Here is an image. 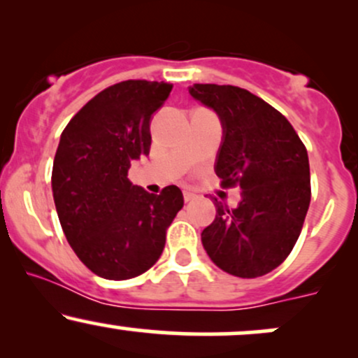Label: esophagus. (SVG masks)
<instances>
[{
    "instance_id": "obj_1",
    "label": "esophagus",
    "mask_w": 358,
    "mask_h": 358,
    "mask_svg": "<svg viewBox=\"0 0 358 358\" xmlns=\"http://www.w3.org/2000/svg\"><path fill=\"white\" fill-rule=\"evenodd\" d=\"M183 199H185V202H192V200L195 199V193L185 192V193H183Z\"/></svg>"
}]
</instances>
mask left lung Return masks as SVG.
Returning a JSON list of instances; mask_svg holds the SVG:
<instances>
[{
	"instance_id": "left-lung-1",
	"label": "left lung",
	"mask_w": 358,
	"mask_h": 358,
	"mask_svg": "<svg viewBox=\"0 0 358 358\" xmlns=\"http://www.w3.org/2000/svg\"><path fill=\"white\" fill-rule=\"evenodd\" d=\"M190 94L224 126L215 173L222 188L241 187L237 208L217 202L202 232L208 257L237 278L264 276L289 256L311 200L308 151L291 122L236 85L193 84Z\"/></svg>"
}]
</instances>
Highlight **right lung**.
Instances as JSON below:
<instances>
[{
    "label": "right lung",
    "instance_id": "obj_1",
    "mask_svg": "<svg viewBox=\"0 0 358 358\" xmlns=\"http://www.w3.org/2000/svg\"><path fill=\"white\" fill-rule=\"evenodd\" d=\"M173 85L124 80L101 90L65 126L52 170L59 220L77 257L97 276L136 278L158 261L183 207L178 187L153 195L127 178L150 155V121Z\"/></svg>",
    "mask_w": 358,
    "mask_h": 358
}]
</instances>
